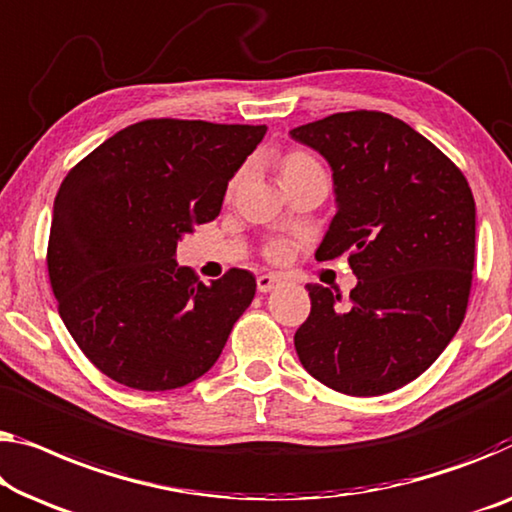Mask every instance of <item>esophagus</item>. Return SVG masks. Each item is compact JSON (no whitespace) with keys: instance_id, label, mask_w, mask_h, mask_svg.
<instances>
[{"instance_id":"1","label":"esophagus","mask_w":512,"mask_h":512,"mask_svg":"<svg viewBox=\"0 0 512 512\" xmlns=\"http://www.w3.org/2000/svg\"><path fill=\"white\" fill-rule=\"evenodd\" d=\"M282 282V278L278 276H271V273H262V276H257V289L259 292H273L278 285Z\"/></svg>"}]
</instances>
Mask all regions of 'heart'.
Wrapping results in <instances>:
<instances>
[{
    "label": "heart",
    "instance_id": "heart-1",
    "mask_svg": "<svg viewBox=\"0 0 512 512\" xmlns=\"http://www.w3.org/2000/svg\"><path fill=\"white\" fill-rule=\"evenodd\" d=\"M310 167H319L317 160L312 158L310 154H305V151H289V154H285V156H282V160H280V179L282 177H289V174H294V172L310 170ZM236 181H239V179H236ZM269 255L273 259H282V257H285V248L273 246L269 250Z\"/></svg>",
    "mask_w": 512,
    "mask_h": 512
}]
</instances>
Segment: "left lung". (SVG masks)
<instances>
[{"mask_svg": "<svg viewBox=\"0 0 512 512\" xmlns=\"http://www.w3.org/2000/svg\"><path fill=\"white\" fill-rule=\"evenodd\" d=\"M289 135L326 158L335 216L315 257L349 255L342 296L308 285L294 335L303 368L345 395H384L421 377L460 329L476 253V202L430 140L384 112H338Z\"/></svg>", "mask_w": 512, "mask_h": 512, "instance_id": "8db88e82", "label": "left lung"}]
</instances>
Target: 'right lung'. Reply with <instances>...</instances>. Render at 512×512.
Masks as SVG:
<instances>
[{"label":"right lung","instance_id":"1","mask_svg":"<svg viewBox=\"0 0 512 512\" xmlns=\"http://www.w3.org/2000/svg\"><path fill=\"white\" fill-rule=\"evenodd\" d=\"M266 126L147 119L80 160L55 197L50 285L68 333L103 375L172 391L218 361L255 296L230 269L204 285L177 243L220 213Z\"/></svg>","mask_w":512,"mask_h":512}]
</instances>
